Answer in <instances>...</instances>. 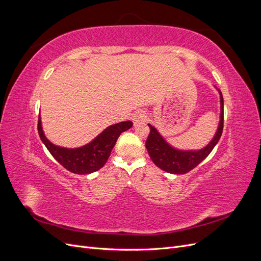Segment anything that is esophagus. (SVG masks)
I'll return each instance as SVG.
<instances>
[{
	"label": "esophagus",
	"mask_w": 261,
	"mask_h": 261,
	"mask_svg": "<svg viewBox=\"0 0 261 261\" xmlns=\"http://www.w3.org/2000/svg\"><path fill=\"white\" fill-rule=\"evenodd\" d=\"M146 118H147V116H146L145 112H143V111H137V112L134 113L133 116H132V120H133V122L135 125L143 124L146 121Z\"/></svg>",
	"instance_id": "esophagus-1"
}]
</instances>
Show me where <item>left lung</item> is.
Returning <instances> with one entry per match:
<instances>
[{"mask_svg": "<svg viewBox=\"0 0 261 261\" xmlns=\"http://www.w3.org/2000/svg\"><path fill=\"white\" fill-rule=\"evenodd\" d=\"M220 94V121L215 136L209 141L207 146L198 150H183L171 146L163 138L161 134L151 124H148L150 134L146 141V148L150 159L158 168L171 173V174H185L192 171L201 161L210 154L212 149L218 144L223 130V97L222 93L217 89Z\"/></svg>", "mask_w": 261, "mask_h": 261, "instance_id": "left-lung-1", "label": "left lung"}]
</instances>
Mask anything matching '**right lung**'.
<instances>
[{
	"instance_id": "obj_1",
	"label": "right lung",
	"mask_w": 261,
	"mask_h": 261,
	"mask_svg": "<svg viewBox=\"0 0 261 261\" xmlns=\"http://www.w3.org/2000/svg\"><path fill=\"white\" fill-rule=\"evenodd\" d=\"M132 126L130 121L110 125L90 143L78 148H65L52 144L44 135L40 115L38 121V133L54 159L66 170L75 174H90L100 170L107 163L117 138Z\"/></svg>"
}]
</instances>
